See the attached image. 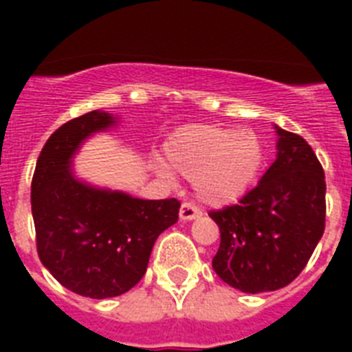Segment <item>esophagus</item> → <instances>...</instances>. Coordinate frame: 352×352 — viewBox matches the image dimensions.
<instances>
[{
    "mask_svg": "<svg viewBox=\"0 0 352 352\" xmlns=\"http://www.w3.org/2000/svg\"><path fill=\"white\" fill-rule=\"evenodd\" d=\"M199 215H201V210H199L197 206L192 203L182 204L181 212H179V217H181V221H193V219H197Z\"/></svg>",
    "mask_w": 352,
    "mask_h": 352,
    "instance_id": "34e87169",
    "label": "esophagus"
}]
</instances>
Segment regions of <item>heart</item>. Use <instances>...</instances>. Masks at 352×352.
Here are the masks:
<instances>
[{
  "label": "heart",
  "instance_id": "obj_1",
  "mask_svg": "<svg viewBox=\"0 0 352 352\" xmlns=\"http://www.w3.org/2000/svg\"><path fill=\"white\" fill-rule=\"evenodd\" d=\"M164 164L193 181L204 204L223 208L237 203L261 175L265 142L252 129L219 124H190L166 138Z\"/></svg>",
  "mask_w": 352,
  "mask_h": 352
}]
</instances>
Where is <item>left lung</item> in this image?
<instances>
[{"label": "left lung", "instance_id": "8db88e82", "mask_svg": "<svg viewBox=\"0 0 352 352\" xmlns=\"http://www.w3.org/2000/svg\"><path fill=\"white\" fill-rule=\"evenodd\" d=\"M278 153L239 203L210 212L221 232L212 267L246 294L283 289L311 259L325 230V175L312 148L274 126Z\"/></svg>", "mask_w": 352, "mask_h": 352}]
</instances>
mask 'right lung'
I'll list each match as a JSON object with an SVG mask.
<instances>
[{"label": "right lung", "mask_w": 352, "mask_h": 352, "mask_svg": "<svg viewBox=\"0 0 352 352\" xmlns=\"http://www.w3.org/2000/svg\"><path fill=\"white\" fill-rule=\"evenodd\" d=\"M118 117L89 111L52 133L36 162L30 203L43 267L76 294L106 300L142 279L153 245L179 219L177 199L146 201L74 175L73 159Z\"/></svg>", "instance_id": "1"}]
</instances>
